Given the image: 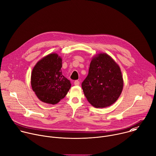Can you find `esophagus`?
Instances as JSON below:
<instances>
[{"label":"esophagus","instance_id":"34e87169","mask_svg":"<svg viewBox=\"0 0 156 156\" xmlns=\"http://www.w3.org/2000/svg\"><path fill=\"white\" fill-rule=\"evenodd\" d=\"M74 84H75V85L78 86V85H80V81H79L78 80H75V81H74Z\"/></svg>","mask_w":156,"mask_h":156}]
</instances>
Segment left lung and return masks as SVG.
<instances>
[{"instance_id": "1", "label": "left lung", "mask_w": 156, "mask_h": 156, "mask_svg": "<svg viewBox=\"0 0 156 156\" xmlns=\"http://www.w3.org/2000/svg\"><path fill=\"white\" fill-rule=\"evenodd\" d=\"M81 86L92 105L96 108L110 106L122 91L123 81L120 69L107 54H98L91 60L88 75Z\"/></svg>"}]
</instances>
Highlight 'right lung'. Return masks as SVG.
I'll use <instances>...</instances> for the list:
<instances>
[{
    "label": "right lung",
    "instance_id": "obj_1",
    "mask_svg": "<svg viewBox=\"0 0 156 156\" xmlns=\"http://www.w3.org/2000/svg\"><path fill=\"white\" fill-rule=\"evenodd\" d=\"M62 65V58L57 54H51L34 66L31 73V87L41 101L55 104L69 91L71 83L63 75Z\"/></svg>",
    "mask_w": 156,
    "mask_h": 156
}]
</instances>
